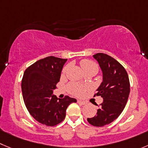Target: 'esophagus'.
I'll use <instances>...</instances> for the list:
<instances>
[{
  "mask_svg": "<svg viewBox=\"0 0 148 148\" xmlns=\"http://www.w3.org/2000/svg\"><path fill=\"white\" fill-rule=\"evenodd\" d=\"M77 102H78V103L81 105H84L86 104L85 102H84V101H81V100H78L77 101Z\"/></svg>",
  "mask_w": 148,
  "mask_h": 148,
  "instance_id": "obj_1",
  "label": "esophagus"
}]
</instances>
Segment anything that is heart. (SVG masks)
I'll list each match as a JSON object with an SVG mask.
<instances>
[{"instance_id": "heart-1", "label": "heart", "mask_w": 148, "mask_h": 148, "mask_svg": "<svg viewBox=\"0 0 148 148\" xmlns=\"http://www.w3.org/2000/svg\"><path fill=\"white\" fill-rule=\"evenodd\" d=\"M81 67L83 70L85 71V73H88V72H94V73H97L99 67L97 64L96 62H94V61L90 60H81ZM66 70V67H64L62 70V73H64ZM67 89L68 91L73 95L75 96L80 97L82 96L86 90L88 89V86L84 85H81V84H76V83H70L67 86Z\"/></svg>"}]
</instances>
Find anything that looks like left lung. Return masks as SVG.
Listing matches in <instances>:
<instances>
[{
    "label": "left lung",
    "mask_w": 148,
    "mask_h": 148,
    "mask_svg": "<svg viewBox=\"0 0 148 148\" xmlns=\"http://www.w3.org/2000/svg\"><path fill=\"white\" fill-rule=\"evenodd\" d=\"M99 62L103 74V81L94 96H100L103 102L97 115L87 121L94 126H103L119 117L127 102L130 92L129 75L122 64L110 56L103 53L93 55Z\"/></svg>",
    "instance_id": "8db88e82"
}]
</instances>
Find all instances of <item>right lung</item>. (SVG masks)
<instances>
[{"instance_id":"obj_1","label":"right lung","mask_w":148,"mask_h":148,"mask_svg":"<svg viewBox=\"0 0 148 148\" xmlns=\"http://www.w3.org/2000/svg\"><path fill=\"white\" fill-rule=\"evenodd\" d=\"M67 59L47 57L36 62L25 70L22 80V91L25 106L39 123L54 126L65 118L66 110L76 99L65 96L58 99L53 95Z\"/></svg>"}]
</instances>
